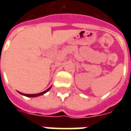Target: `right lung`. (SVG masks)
<instances>
[{"mask_svg":"<svg viewBox=\"0 0 131 131\" xmlns=\"http://www.w3.org/2000/svg\"><path fill=\"white\" fill-rule=\"evenodd\" d=\"M51 88V86L49 88H48L46 91H43V92H41V93H37V94H24V93H20V92H19V93L21 94V95H24V96H27V97H37V96H40V95H43L44 93H47L48 91L50 90Z\"/></svg>","mask_w":131,"mask_h":131,"instance_id":"right-lung-1","label":"right lung"}]
</instances>
